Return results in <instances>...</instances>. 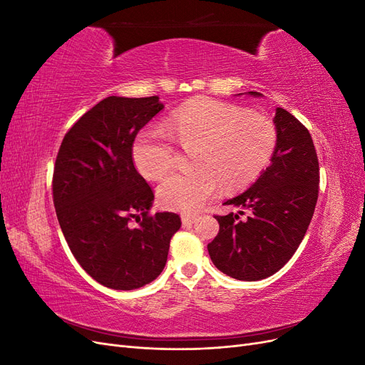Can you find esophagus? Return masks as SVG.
Here are the masks:
<instances>
[{
	"instance_id": "esophagus-1",
	"label": "esophagus",
	"mask_w": 365,
	"mask_h": 365,
	"mask_svg": "<svg viewBox=\"0 0 365 365\" xmlns=\"http://www.w3.org/2000/svg\"><path fill=\"white\" fill-rule=\"evenodd\" d=\"M196 219H197V215H182L181 216V220L184 225H192L193 222H196Z\"/></svg>"
}]
</instances>
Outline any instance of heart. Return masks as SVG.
<instances>
[{
	"label": "heart",
	"mask_w": 365,
	"mask_h": 365,
	"mask_svg": "<svg viewBox=\"0 0 365 365\" xmlns=\"http://www.w3.org/2000/svg\"><path fill=\"white\" fill-rule=\"evenodd\" d=\"M173 138L192 150L195 169L173 173L158 187V202L175 212L195 213L224 181L245 184L268 164L277 134L268 118L213 98H200L178 109L161 128L141 132L132 146V158L141 175L161 178L176 163Z\"/></svg>",
	"instance_id": "b5f03b06"
}]
</instances>
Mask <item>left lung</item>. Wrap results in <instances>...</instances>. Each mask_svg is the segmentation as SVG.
<instances>
[{
	"instance_id": "1",
	"label": "left lung",
	"mask_w": 365,
	"mask_h": 365,
	"mask_svg": "<svg viewBox=\"0 0 365 365\" xmlns=\"http://www.w3.org/2000/svg\"><path fill=\"white\" fill-rule=\"evenodd\" d=\"M272 121L277 140L271 164L244 193L224 202L248 210L250 216H215L219 233L207 245L219 271L244 282L267 279L284 267L302 244L318 200L319 169L311 134L283 108L275 109Z\"/></svg>"
}]
</instances>
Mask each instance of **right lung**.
Here are the masks:
<instances>
[{
    "label": "right lung",
    "instance_id": "obj_1",
    "mask_svg": "<svg viewBox=\"0 0 365 365\" xmlns=\"http://www.w3.org/2000/svg\"><path fill=\"white\" fill-rule=\"evenodd\" d=\"M163 108L158 96H109L76 121L58 152L53 201L61 230L81 267L106 288L155 280L181 227L175 213L149 216L153 192L132 161L138 130Z\"/></svg>",
    "mask_w": 365,
    "mask_h": 365
}]
</instances>
